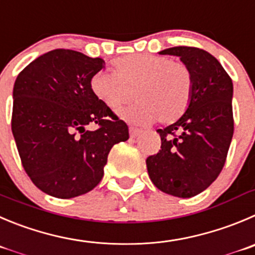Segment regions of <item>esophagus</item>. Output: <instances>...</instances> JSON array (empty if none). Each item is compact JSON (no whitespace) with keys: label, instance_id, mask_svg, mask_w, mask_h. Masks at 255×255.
<instances>
[{"label":"esophagus","instance_id":"34e87169","mask_svg":"<svg viewBox=\"0 0 255 255\" xmlns=\"http://www.w3.org/2000/svg\"><path fill=\"white\" fill-rule=\"evenodd\" d=\"M129 131H130V137H136L137 135L141 132V130L137 129V128H134V126H130Z\"/></svg>","mask_w":255,"mask_h":255}]
</instances>
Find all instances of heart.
I'll return each mask as SVG.
<instances>
[{
    "label": "heart",
    "mask_w": 255,
    "mask_h": 255,
    "mask_svg": "<svg viewBox=\"0 0 255 255\" xmlns=\"http://www.w3.org/2000/svg\"><path fill=\"white\" fill-rule=\"evenodd\" d=\"M194 79L183 62L151 53H130L113 62V74L105 70L90 79L93 95L111 110L136 99L119 115L136 124H173L185 114L193 95Z\"/></svg>",
    "instance_id": "b5f03b06"
}]
</instances>
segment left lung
I'll use <instances>...</instances> for the list:
<instances>
[{
	"label": "left lung",
	"mask_w": 255,
	"mask_h": 255,
	"mask_svg": "<svg viewBox=\"0 0 255 255\" xmlns=\"http://www.w3.org/2000/svg\"><path fill=\"white\" fill-rule=\"evenodd\" d=\"M160 53L180 57L193 74L194 87L185 114L156 130L161 150L146 159L147 173L164 193L191 198L218 178L227 160L234 132L233 82L220 62L202 48L176 46Z\"/></svg>",
	"instance_id": "8db88e82"
}]
</instances>
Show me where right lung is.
<instances>
[{"label":"right lung","instance_id":"add662e5","mask_svg":"<svg viewBox=\"0 0 255 255\" xmlns=\"http://www.w3.org/2000/svg\"><path fill=\"white\" fill-rule=\"evenodd\" d=\"M104 64L56 48L33 60L14 81L12 134L26 174L48 195L70 199L93 190L111 147L129 139L125 121L90 90V79Z\"/></svg>","mask_w":255,"mask_h":255}]
</instances>
